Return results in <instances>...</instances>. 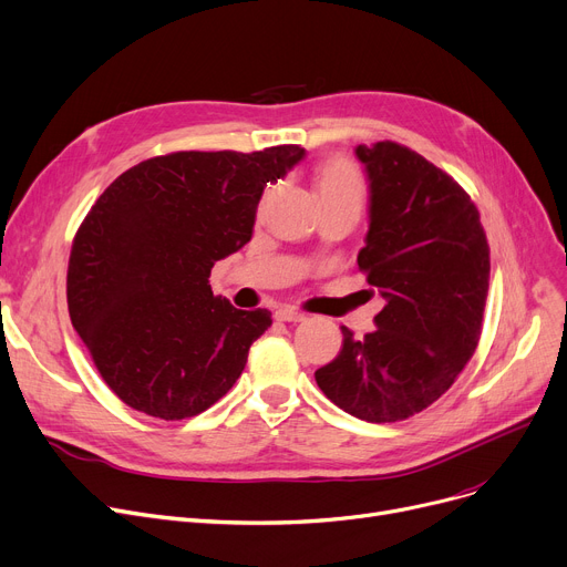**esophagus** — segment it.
<instances>
[{"instance_id":"obj_1","label":"esophagus","mask_w":567,"mask_h":567,"mask_svg":"<svg viewBox=\"0 0 567 567\" xmlns=\"http://www.w3.org/2000/svg\"><path fill=\"white\" fill-rule=\"evenodd\" d=\"M274 317H276L278 321H291V323L306 319V315H301L299 310H293V308H280V310H276Z\"/></svg>"}]
</instances>
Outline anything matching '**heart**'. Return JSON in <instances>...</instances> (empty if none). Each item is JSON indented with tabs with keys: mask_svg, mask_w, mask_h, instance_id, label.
Returning a JSON list of instances; mask_svg holds the SVG:
<instances>
[{
	"mask_svg": "<svg viewBox=\"0 0 567 567\" xmlns=\"http://www.w3.org/2000/svg\"><path fill=\"white\" fill-rule=\"evenodd\" d=\"M315 186L321 204L363 202V178L359 167L347 158H331L317 167Z\"/></svg>",
	"mask_w": 567,
	"mask_h": 567,
	"instance_id": "b5f03b06",
	"label": "heart"
}]
</instances>
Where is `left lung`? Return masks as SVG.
I'll use <instances>...</instances> for the list:
<instances>
[{
    "label": "left lung",
    "instance_id": "1",
    "mask_svg": "<svg viewBox=\"0 0 567 567\" xmlns=\"http://www.w3.org/2000/svg\"><path fill=\"white\" fill-rule=\"evenodd\" d=\"M370 206L361 271L385 301L363 340L315 372L333 404L395 423L451 389L481 340L489 246L481 214L453 176L395 142L355 146Z\"/></svg>",
    "mask_w": 567,
    "mask_h": 567
}]
</instances>
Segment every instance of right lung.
<instances>
[{"mask_svg": "<svg viewBox=\"0 0 567 567\" xmlns=\"http://www.w3.org/2000/svg\"><path fill=\"white\" fill-rule=\"evenodd\" d=\"M306 158L264 152H176L142 161L105 188L69 259V315L105 383L128 406L182 421L241 377L268 310L214 296L218 259L250 238L266 184Z\"/></svg>", "mask_w": 567, "mask_h": 567, "instance_id": "1", "label": "right lung"}]
</instances>
